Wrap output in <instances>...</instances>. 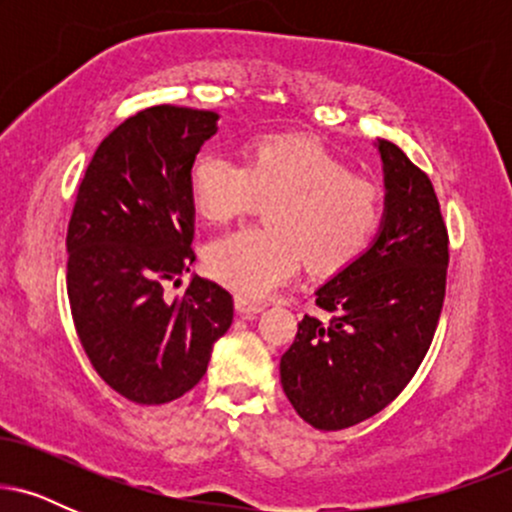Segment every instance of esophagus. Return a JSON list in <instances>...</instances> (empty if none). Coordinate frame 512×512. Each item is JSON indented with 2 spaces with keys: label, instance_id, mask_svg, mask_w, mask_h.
Instances as JSON below:
<instances>
[{
  "label": "esophagus",
  "instance_id": "esophagus-1",
  "mask_svg": "<svg viewBox=\"0 0 512 512\" xmlns=\"http://www.w3.org/2000/svg\"><path fill=\"white\" fill-rule=\"evenodd\" d=\"M236 310H238V315H243V317H255L262 310V303H252V301H248V298L236 296Z\"/></svg>",
  "mask_w": 512,
  "mask_h": 512
}]
</instances>
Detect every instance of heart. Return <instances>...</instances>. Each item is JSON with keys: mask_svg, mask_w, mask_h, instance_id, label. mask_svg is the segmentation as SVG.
Wrapping results in <instances>:
<instances>
[{"mask_svg": "<svg viewBox=\"0 0 512 512\" xmlns=\"http://www.w3.org/2000/svg\"><path fill=\"white\" fill-rule=\"evenodd\" d=\"M190 195L209 223H228L269 204L267 228L226 233L204 250L211 279L248 301H262L289 281L301 257L317 274L351 264L383 219V195L373 180L296 137L260 139L245 163L202 151L190 166Z\"/></svg>", "mask_w": 512, "mask_h": 512, "instance_id": "heart-1", "label": "heart"}]
</instances>
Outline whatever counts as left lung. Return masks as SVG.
<instances>
[{"label": "left lung", "instance_id": "1", "mask_svg": "<svg viewBox=\"0 0 512 512\" xmlns=\"http://www.w3.org/2000/svg\"><path fill=\"white\" fill-rule=\"evenodd\" d=\"M385 211L370 248L315 291L330 322L305 315L281 356L286 397L303 421L342 431L395 399L424 361L448 274V231L431 180L378 139Z\"/></svg>", "mask_w": 512, "mask_h": 512}]
</instances>
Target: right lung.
<instances>
[{"instance_id":"obj_1","label":"right lung","mask_w":512,"mask_h":512,"mask_svg":"<svg viewBox=\"0 0 512 512\" xmlns=\"http://www.w3.org/2000/svg\"><path fill=\"white\" fill-rule=\"evenodd\" d=\"M211 110L154 105L115 127L88 163L67 231V293L96 373L137 404H166L207 373L233 322V298L192 276L190 166L216 134Z\"/></svg>"}]
</instances>
